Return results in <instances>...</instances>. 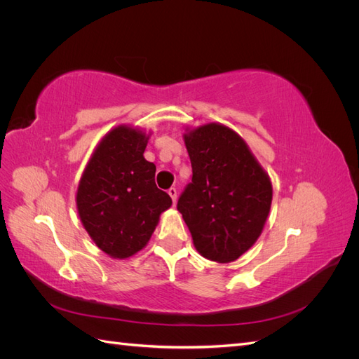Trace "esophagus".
<instances>
[{"label": "esophagus", "instance_id": "esophagus-1", "mask_svg": "<svg viewBox=\"0 0 359 359\" xmlns=\"http://www.w3.org/2000/svg\"><path fill=\"white\" fill-rule=\"evenodd\" d=\"M168 193H169V196L172 198V202L175 203V202H177V198H178V191H177V189H175V187H170V189L168 190Z\"/></svg>", "mask_w": 359, "mask_h": 359}]
</instances>
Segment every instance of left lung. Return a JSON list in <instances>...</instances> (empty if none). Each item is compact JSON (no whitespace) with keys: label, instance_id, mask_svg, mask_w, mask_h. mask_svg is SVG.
<instances>
[{"label":"left lung","instance_id":"8db88e82","mask_svg":"<svg viewBox=\"0 0 359 359\" xmlns=\"http://www.w3.org/2000/svg\"><path fill=\"white\" fill-rule=\"evenodd\" d=\"M184 140L193 177L177 208L203 257L232 262L262 233L273 201L269 177L229 127L206 124Z\"/></svg>","mask_w":359,"mask_h":359}]
</instances>
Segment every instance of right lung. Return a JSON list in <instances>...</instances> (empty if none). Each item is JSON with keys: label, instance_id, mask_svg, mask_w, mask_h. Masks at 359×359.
I'll use <instances>...</instances> for the list:
<instances>
[{"label": "right lung", "instance_id": "add662e5", "mask_svg": "<svg viewBox=\"0 0 359 359\" xmlns=\"http://www.w3.org/2000/svg\"><path fill=\"white\" fill-rule=\"evenodd\" d=\"M147 140L137 128L111 130L95 148L76 194L86 232L115 259L142 250L160 214L172 205L169 194L156 186V165L144 157Z\"/></svg>", "mask_w": 359, "mask_h": 359}]
</instances>
